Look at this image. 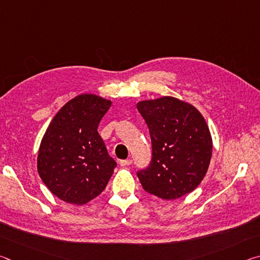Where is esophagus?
Segmentation results:
<instances>
[{
  "label": "esophagus",
  "mask_w": 260,
  "mask_h": 260,
  "mask_svg": "<svg viewBox=\"0 0 260 260\" xmlns=\"http://www.w3.org/2000/svg\"><path fill=\"white\" fill-rule=\"evenodd\" d=\"M120 166H129L132 164V159H121L119 160Z\"/></svg>",
  "instance_id": "obj_1"
}]
</instances>
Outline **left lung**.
<instances>
[{"mask_svg":"<svg viewBox=\"0 0 260 260\" xmlns=\"http://www.w3.org/2000/svg\"><path fill=\"white\" fill-rule=\"evenodd\" d=\"M151 138L152 158L138 172L147 192L162 200L180 199L204 179L212 156V138L201 112L172 96L136 104Z\"/></svg>","mask_w":260,"mask_h":260,"instance_id":"8db88e82","label":"left lung"}]
</instances>
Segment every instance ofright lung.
Wrapping results in <instances>:
<instances>
[{
	"label": "right lung",
	"instance_id": "1",
	"mask_svg": "<svg viewBox=\"0 0 260 260\" xmlns=\"http://www.w3.org/2000/svg\"><path fill=\"white\" fill-rule=\"evenodd\" d=\"M111 101L81 94L57 112L43 135L38 172L48 189L67 203L82 205L102 192L117 162L98 127Z\"/></svg>",
	"mask_w": 260,
	"mask_h": 260
}]
</instances>
